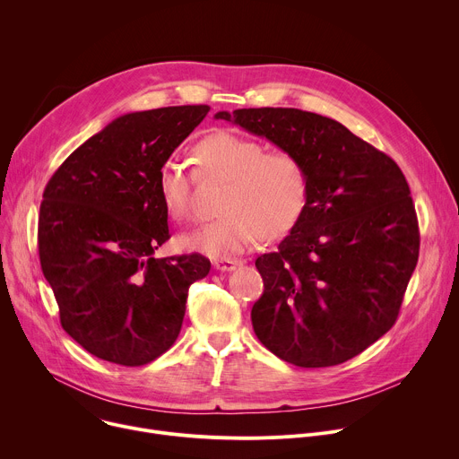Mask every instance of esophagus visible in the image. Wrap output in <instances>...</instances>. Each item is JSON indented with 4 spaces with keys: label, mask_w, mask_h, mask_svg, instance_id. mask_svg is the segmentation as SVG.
Instances as JSON below:
<instances>
[{
    "label": "esophagus",
    "mask_w": 459,
    "mask_h": 459,
    "mask_svg": "<svg viewBox=\"0 0 459 459\" xmlns=\"http://www.w3.org/2000/svg\"><path fill=\"white\" fill-rule=\"evenodd\" d=\"M245 264L243 259H232V257H221V259H216L214 261V269L218 271H234L238 267H241Z\"/></svg>",
    "instance_id": "obj_1"
}]
</instances>
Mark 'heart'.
Returning <instances> with one entry per match:
<instances>
[{"instance_id": "b5f03b06", "label": "heart", "mask_w": 459, "mask_h": 459, "mask_svg": "<svg viewBox=\"0 0 459 459\" xmlns=\"http://www.w3.org/2000/svg\"><path fill=\"white\" fill-rule=\"evenodd\" d=\"M195 174L181 160H165L156 176L160 198L172 221L192 216L195 178L223 183L221 218L181 234L178 243L211 257H230L257 245L264 236L281 238L303 218L308 204V172L290 151L265 145L229 130L205 136L192 151Z\"/></svg>"}]
</instances>
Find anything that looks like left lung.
<instances>
[{"mask_svg":"<svg viewBox=\"0 0 459 459\" xmlns=\"http://www.w3.org/2000/svg\"><path fill=\"white\" fill-rule=\"evenodd\" d=\"M301 158L308 204L276 252L255 259L257 340L303 368L340 365L396 323L420 255L409 183L385 152L340 121L299 108L218 112Z\"/></svg>","mask_w":459,"mask_h":459,"instance_id":"obj_1","label":"left lung"}]
</instances>
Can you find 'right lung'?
<instances>
[{"label":"right lung","instance_id":"1","mask_svg":"<svg viewBox=\"0 0 459 459\" xmlns=\"http://www.w3.org/2000/svg\"><path fill=\"white\" fill-rule=\"evenodd\" d=\"M209 110L181 105L119 116L43 190L41 271L63 331L100 359L140 367L167 352L181 331L188 287L211 271L198 252L154 257L170 238L158 169Z\"/></svg>","mask_w":459,"mask_h":459}]
</instances>
